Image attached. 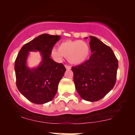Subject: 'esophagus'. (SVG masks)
<instances>
[{
	"label": "esophagus",
	"mask_w": 135,
	"mask_h": 135,
	"mask_svg": "<svg viewBox=\"0 0 135 135\" xmlns=\"http://www.w3.org/2000/svg\"><path fill=\"white\" fill-rule=\"evenodd\" d=\"M65 68H66V70H70L71 69V67L70 66H69V65H65Z\"/></svg>",
	"instance_id": "34e87169"
}]
</instances>
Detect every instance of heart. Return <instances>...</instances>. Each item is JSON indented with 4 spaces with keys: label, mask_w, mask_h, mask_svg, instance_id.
I'll list each match as a JSON object with an SVG mask.
<instances>
[{
    "label": "heart",
    "mask_w": 135,
    "mask_h": 135,
    "mask_svg": "<svg viewBox=\"0 0 135 135\" xmlns=\"http://www.w3.org/2000/svg\"><path fill=\"white\" fill-rule=\"evenodd\" d=\"M90 48L86 42L68 40L60 43L58 49H52L51 55L57 61H61L64 56L70 63L78 65L87 60Z\"/></svg>",
    "instance_id": "b5f03b06"
}]
</instances>
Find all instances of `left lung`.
Wrapping results in <instances>:
<instances>
[{"label":"left lung","instance_id":"obj_1","mask_svg":"<svg viewBox=\"0 0 135 135\" xmlns=\"http://www.w3.org/2000/svg\"><path fill=\"white\" fill-rule=\"evenodd\" d=\"M89 37L92 55L84 63L73 66L72 70L80 97L86 101L97 102L115 86L118 61L110 47L95 37Z\"/></svg>","mask_w":135,"mask_h":135}]
</instances>
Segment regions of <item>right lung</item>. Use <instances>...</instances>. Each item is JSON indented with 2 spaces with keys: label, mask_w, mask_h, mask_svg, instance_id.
I'll return each mask as SVG.
<instances>
[{
  "label": "right lung",
  "mask_w": 135,
  "mask_h": 135,
  "mask_svg": "<svg viewBox=\"0 0 135 135\" xmlns=\"http://www.w3.org/2000/svg\"><path fill=\"white\" fill-rule=\"evenodd\" d=\"M60 38L59 35L42 34L25 44L17 56L15 63L17 88L32 103L44 104L51 101L56 93L66 69L62 63L55 62L51 55L54 45ZM30 51L40 52L42 56L39 66L32 69L26 65Z\"/></svg>",
  "instance_id": "obj_1"
}]
</instances>
